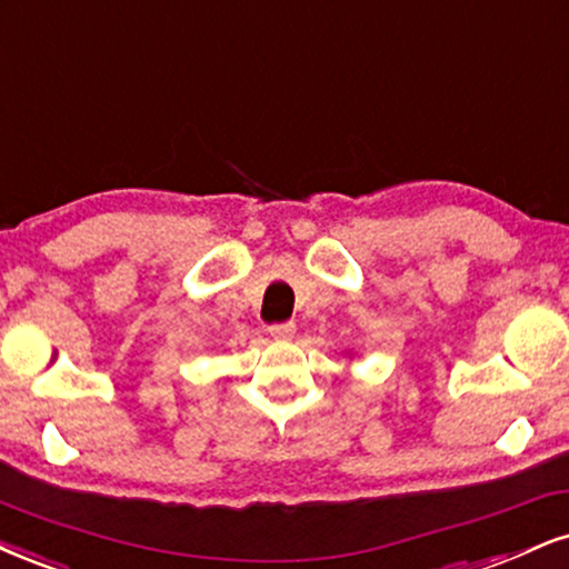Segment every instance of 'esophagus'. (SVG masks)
I'll return each instance as SVG.
<instances>
[{
    "instance_id": "1",
    "label": "esophagus",
    "mask_w": 569,
    "mask_h": 569,
    "mask_svg": "<svg viewBox=\"0 0 569 569\" xmlns=\"http://www.w3.org/2000/svg\"><path fill=\"white\" fill-rule=\"evenodd\" d=\"M296 335V325L284 321V325H271V338L273 340H290Z\"/></svg>"
}]
</instances>
